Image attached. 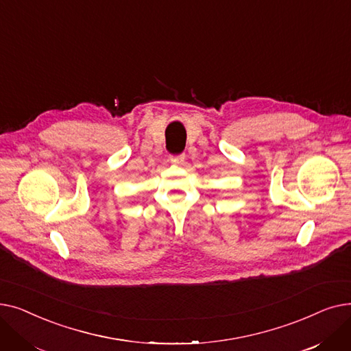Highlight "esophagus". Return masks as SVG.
I'll return each mask as SVG.
<instances>
[{
    "mask_svg": "<svg viewBox=\"0 0 351 351\" xmlns=\"http://www.w3.org/2000/svg\"><path fill=\"white\" fill-rule=\"evenodd\" d=\"M171 162L175 165H182L185 162V155L183 154H178V155H171Z\"/></svg>",
    "mask_w": 351,
    "mask_h": 351,
    "instance_id": "esophagus-1",
    "label": "esophagus"
}]
</instances>
